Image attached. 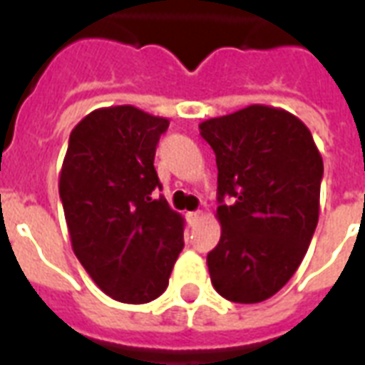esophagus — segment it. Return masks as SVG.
<instances>
[{"label": "esophagus", "instance_id": "obj_1", "mask_svg": "<svg viewBox=\"0 0 365 365\" xmlns=\"http://www.w3.org/2000/svg\"><path fill=\"white\" fill-rule=\"evenodd\" d=\"M202 216H205V214H202L201 210H197V212H187V222L191 226H195L197 222H201Z\"/></svg>", "mask_w": 365, "mask_h": 365}]
</instances>
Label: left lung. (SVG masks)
<instances>
[{"label":"left lung","mask_w":365,"mask_h":365,"mask_svg":"<svg viewBox=\"0 0 365 365\" xmlns=\"http://www.w3.org/2000/svg\"><path fill=\"white\" fill-rule=\"evenodd\" d=\"M199 130L218 166L222 235L207 257L210 282L232 302H262L293 277L312 241L324 160L304 122L283 108L249 105Z\"/></svg>","instance_id":"1"}]
</instances>
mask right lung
Instances as JSON below:
<instances>
[{"instance_id":"1","label":"right lung","mask_w":365,"mask_h":365,"mask_svg":"<svg viewBox=\"0 0 365 365\" xmlns=\"http://www.w3.org/2000/svg\"><path fill=\"white\" fill-rule=\"evenodd\" d=\"M168 124L132 105L97 108L71 132L61 168L72 250L97 287L126 304L160 297L183 249V218L153 197Z\"/></svg>"}]
</instances>
